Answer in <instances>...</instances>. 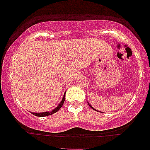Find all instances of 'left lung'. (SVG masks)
I'll return each mask as SVG.
<instances>
[{
    "mask_svg": "<svg viewBox=\"0 0 150 150\" xmlns=\"http://www.w3.org/2000/svg\"><path fill=\"white\" fill-rule=\"evenodd\" d=\"M88 105H89V107H91V109H93V110H95V109H94V108H93V107H91V105H90V104H88Z\"/></svg>",
    "mask_w": 150,
    "mask_h": 150,
    "instance_id": "obj_1",
    "label": "left lung"
}]
</instances>
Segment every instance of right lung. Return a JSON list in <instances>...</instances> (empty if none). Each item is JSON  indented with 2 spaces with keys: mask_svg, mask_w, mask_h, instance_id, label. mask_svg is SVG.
Segmentation results:
<instances>
[{
  "mask_svg": "<svg viewBox=\"0 0 150 150\" xmlns=\"http://www.w3.org/2000/svg\"><path fill=\"white\" fill-rule=\"evenodd\" d=\"M64 100H65V94H64V95L63 99H62V101H61L60 104H59V105L58 106V107H57L56 108H55V109H54L52 111V112H40V113H34V112H32V113L34 115V116H40V117H42V116H50V115L53 114V113H55V112H58V111H59V110H60V108L62 107V105H63L64 102Z\"/></svg>",
  "mask_w": 150,
  "mask_h": 150,
  "instance_id": "add662e5",
  "label": "right lung"
}]
</instances>
